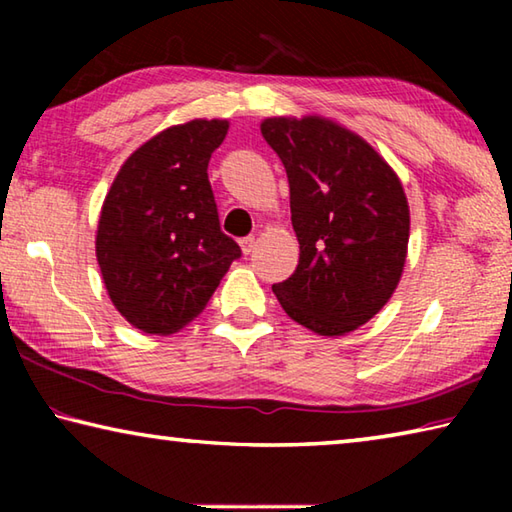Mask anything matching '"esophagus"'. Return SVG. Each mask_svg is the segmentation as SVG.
<instances>
[{
  "instance_id": "esophagus-1",
  "label": "esophagus",
  "mask_w": 512,
  "mask_h": 512,
  "mask_svg": "<svg viewBox=\"0 0 512 512\" xmlns=\"http://www.w3.org/2000/svg\"><path fill=\"white\" fill-rule=\"evenodd\" d=\"M239 246H241V250H244V255H250L255 250V237L253 235L244 237V239L239 241Z\"/></svg>"
}]
</instances>
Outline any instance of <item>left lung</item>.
<instances>
[{
	"instance_id": "left-lung-1",
	"label": "left lung",
	"mask_w": 512,
	"mask_h": 512,
	"mask_svg": "<svg viewBox=\"0 0 512 512\" xmlns=\"http://www.w3.org/2000/svg\"><path fill=\"white\" fill-rule=\"evenodd\" d=\"M262 135L287 169L300 244L296 271L273 293L311 332H354L391 300L404 271L411 219L400 178L336 121L271 117Z\"/></svg>"
}]
</instances>
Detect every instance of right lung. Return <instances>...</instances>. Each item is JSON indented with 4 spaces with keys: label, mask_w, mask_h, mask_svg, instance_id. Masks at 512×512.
<instances>
[{
    "label": "right lung",
    "mask_w": 512,
    "mask_h": 512,
    "mask_svg": "<svg viewBox=\"0 0 512 512\" xmlns=\"http://www.w3.org/2000/svg\"><path fill=\"white\" fill-rule=\"evenodd\" d=\"M225 119H192L144 142L103 201L97 262L112 305L146 334H173L210 302L241 257L223 235L207 164Z\"/></svg>",
    "instance_id": "obj_1"
}]
</instances>
